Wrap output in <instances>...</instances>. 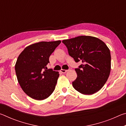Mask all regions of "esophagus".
Returning <instances> with one entry per match:
<instances>
[{
    "label": "esophagus",
    "instance_id": "esophagus-1",
    "mask_svg": "<svg viewBox=\"0 0 126 126\" xmlns=\"http://www.w3.org/2000/svg\"><path fill=\"white\" fill-rule=\"evenodd\" d=\"M68 71H69V70H65V69H61V72H62V73H66V72H68Z\"/></svg>",
    "mask_w": 126,
    "mask_h": 126
}]
</instances>
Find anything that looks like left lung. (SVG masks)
<instances>
[{"instance_id": "8db88e82", "label": "left lung", "mask_w": 126, "mask_h": 126, "mask_svg": "<svg viewBox=\"0 0 126 126\" xmlns=\"http://www.w3.org/2000/svg\"><path fill=\"white\" fill-rule=\"evenodd\" d=\"M62 42L76 62L83 63L75 69L77 77L72 82L74 88L86 95L99 91L110 72L111 57L108 47L101 39L92 36H79Z\"/></svg>"}]
</instances>
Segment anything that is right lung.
<instances>
[{
  "label": "right lung",
  "instance_id": "1",
  "mask_svg": "<svg viewBox=\"0 0 126 126\" xmlns=\"http://www.w3.org/2000/svg\"><path fill=\"white\" fill-rule=\"evenodd\" d=\"M61 40L40 42L27 47L15 65L17 79L23 91L32 98L43 100L54 91L59 72L48 69L49 58Z\"/></svg>",
  "mask_w": 126,
  "mask_h": 126
}]
</instances>
